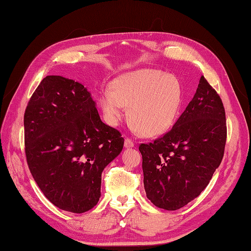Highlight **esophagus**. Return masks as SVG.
I'll return each instance as SVG.
<instances>
[{
  "label": "esophagus",
  "instance_id": "esophagus-1",
  "mask_svg": "<svg viewBox=\"0 0 251 251\" xmlns=\"http://www.w3.org/2000/svg\"><path fill=\"white\" fill-rule=\"evenodd\" d=\"M134 147V143L133 140L130 138H126L125 140V148H133Z\"/></svg>",
  "mask_w": 251,
  "mask_h": 251
}]
</instances>
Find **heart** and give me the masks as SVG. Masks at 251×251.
<instances>
[{
  "mask_svg": "<svg viewBox=\"0 0 251 251\" xmlns=\"http://www.w3.org/2000/svg\"><path fill=\"white\" fill-rule=\"evenodd\" d=\"M183 101L179 79L155 69H140L115 78L101 90L99 103L109 126L120 124L129 105L131 127L156 136L169 131L179 117Z\"/></svg>",
  "mask_w": 251,
  "mask_h": 251,
  "instance_id": "b5f03b06",
  "label": "heart"
}]
</instances>
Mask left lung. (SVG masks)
Instances as JSON below:
<instances>
[{
    "mask_svg": "<svg viewBox=\"0 0 251 251\" xmlns=\"http://www.w3.org/2000/svg\"><path fill=\"white\" fill-rule=\"evenodd\" d=\"M226 138L222 99L201 76L196 94L173 129L139 146L147 198L167 211L197 198L222 163Z\"/></svg>",
    "mask_w": 251,
    "mask_h": 251,
    "instance_id": "1",
    "label": "left lung"
}]
</instances>
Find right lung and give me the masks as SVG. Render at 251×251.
Here are the masks:
<instances>
[{
  "instance_id": "obj_1",
  "label": "right lung",
  "mask_w": 251,
  "mask_h": 251,
  "mask_svg": "<svg viewBox=\"0 0 251 251\" xmlns=\"http://www.w3.org/2000/svg\"><path fill=\"white\" fill-rule=\"evenodd\" d=\"M24 142L30 174L45 196L60 210L84 213L99 201L102 172L125 139L102 122L84 85L48 75L26 106Z\"/></svg>"
}]
</instances>
